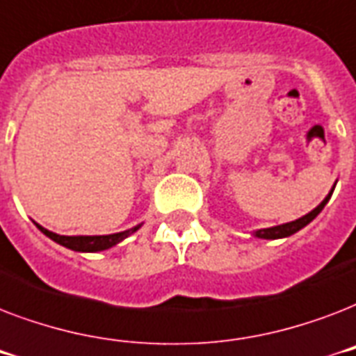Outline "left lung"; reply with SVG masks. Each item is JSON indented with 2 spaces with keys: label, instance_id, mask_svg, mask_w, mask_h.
<instances>
[{
  "label": "left lung",
  "instance_id": "1",
  "mask_svg": "<svg viewBox=\"0 0 356 356\" xmlns=\"http://www.w3.org/2000/svg\"><path fill=\"white\" fill-rule=\"evenodd\" d=\"M334 186H337V183L332 184L331 192L325 195V200L321 201L320 205L316 207L314 211H310L309 214H305V216L298 218V220H293V222H288V223H281V225H275V227H266V229H257V231H253V236L257 238H264V240H279V238H288L292 236V234H296L298 231H301L303 227H307L312 220H314L318 214H320L321 211H323V207L329 203V200H331L332 192H334Z\"/></svg>",
  "mask_w": 356,
  "mask_h": 356
}]
</instances>
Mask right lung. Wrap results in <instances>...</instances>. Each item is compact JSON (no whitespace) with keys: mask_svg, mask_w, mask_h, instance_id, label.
<instances>
[{"mask_svg":"<svg viewBox=\"0 0 356 356\" xmlns=\"http://www.w3.org/2000/svg\"><path fill=\"white\" fill-rule=\"evenodd\" d=\"M35 225L40 229V233L46 234L47 238H51L53 242L60 243L64 248L72 249V251H79V253H97V251H105V249H111L114 245H118L120 242H123L125 238L131 236L133 233H136L142 223L134 225V227L127 229V231H122V233H113V234H94V236H86V234H77V236H66V234H57L53 231H47L46 227H42L40 223Z\"/></svg>","mask_w":356,"mask_h":356,"instance_id":"add662e5","label":"right lung"}]
</instances>
